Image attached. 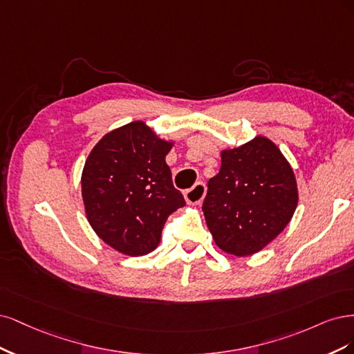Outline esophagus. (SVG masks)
Segmentation results:
<instances>
[{"label": "esophagus", "mask_w": 354, "mask_h": 354, "mask_svg": "<svg viewBox=\"0 0 354 354\" xmlns=\"http://www.w3.org/2000/svg\"><path fill=\"white\" fill-rule=\"evenodd\" d=\"M184 197L188 204L197 206V204H200L203 201V198L206 197V185H204L203 182H198V184H196L192 188H189L184 192Z\"/></svg>", "instance_id": "34e87169"}]
</instances>
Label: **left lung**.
Segmentation results:
<instances>
[{
	"mask_svg": "<svg viewBox=\"0 0 354 354\" xmlns=\"http://www.w3.org/2000/svg\"><path fill=\"white\" fill-rule=\"evenodd\" d=\"M203 213L216 245L236 257L259 253L287 226L299 203L292 167L277 144L257 135L221 151Z\"/></svg>",
	"mask_w": 354,
	"mask_h": 354,
	"instance_id": "1",
	"label": "left lung"
}]
</instances>
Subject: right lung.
<instances>
[{
	"instance_id": "add662e5",
	"label": "right lung",
	"mask_w": 354,
	"mask_h": 354,
	"mask_svg": "<svg viewBox=\"0 0 354 354\" xmlns=\"http://www.w3.org/2000/svg\"><path fill=\"white\" fill-rule=\"evenodd\" d=\"M174 145L135 120L106 133L91 150L81 178L85 214L116 252L151 253L169 214L185 206L165 160Z\"/></svg>"
}]
</instances>
